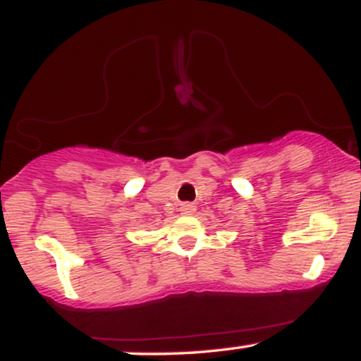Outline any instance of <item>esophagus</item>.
Here are the masks:
<instances>
[{
  "label": "esophagus",
  "instance_id": "1",
  "mask_svg": "<svg viewBox=\"0 0 361 361\" xmlns=\"http://www.w3.org/2000/svg\"><path fill=\"white\" fill-rule=\"evenodd\" d=\"M195 210H197V207H195V204H188V202H186V204H181L180 205V212L185 214V215H192Z\"/></svg>",
  "mask_w": 361,
  "mask_h": 361
}]
</instances>
